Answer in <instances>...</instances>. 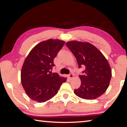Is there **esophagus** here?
I'll list each match as a JSON object with an SVG mask.
<instances>
[{
	"mask_svg": "<svg viewBox=\"0 0 127 127\" xmlns=\"http://www.w3.org/2000/svg\"><path fill=\"white\" fill-rule=\"evenodd\" d=\"M68 77H69V79H72V78H73V77H74V76H73V74L72 73H70L69 74V75H68Z\"/></svg>",
	"mask_w": 127,
	"mask_h": 127,
	"instance_id": "1",
	"label": "esophagus"
}]
</instances>
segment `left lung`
<instances>
[{"label": "left lung", "mask_w": 127, "mask_h": 127, "mask_svg": "<svg viewBox=\"0 0 127 127\" xmlns=\"http://www.w3.org/2000/svg\"><path fill=\"white\" fill-rule=\"evenodd\" d=\"M76 59L79 68H85L79 75L81 85L74 90L75 95L84 99L94 100L107 90L112 76L110 65L103 54L88 42L70 41L66 43Z\"/></svg>", "instance_id": "1"}]
</instances>
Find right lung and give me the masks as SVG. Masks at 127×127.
<instances>
[{"mask_svg": "<svg viewBox=\"0 0 127 127\" xmlns=\"http://www.w3.org/2000/svg\"><path fill=\"white\" fill-rule=\"evenodd\" d=\"M65 44L49 39L34 47L24 60L21 71L22 84L28 97L38 103L50 100L58 92L67 78L51 71L54 60Z\"/></svg>", "mask_w": 127, "mask_h": 127, "instance_id": "right-lung-1", "label": "right lung"}]
</instances>
